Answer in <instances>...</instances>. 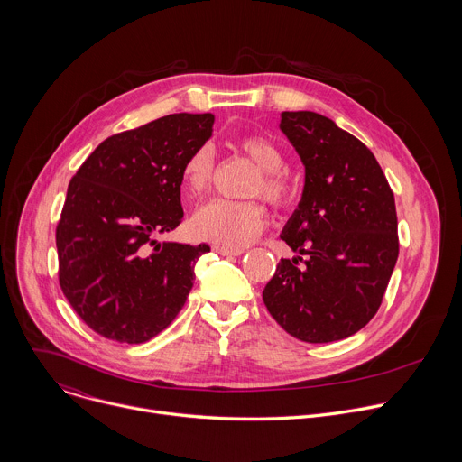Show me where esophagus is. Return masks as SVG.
<instances>
[{
	"label": "esophagus",
	"instance_id": "esophagus-1",
	"mask_svg": "<svg viewBox=\"0 0 462 462\" xmlns=\"http://www.w3.org/2000/svg\"><path fill=\"white\" fill-rule=\"evenodd\" d=\"M214 250H216L217 254H221V255H241V254L245 252L243 248H228V246H221V245L214 246Z\"/></svg>",
	"mask_w": 462,
	"mask_h": 462
}]
</instances>
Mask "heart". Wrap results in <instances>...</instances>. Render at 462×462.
<instances>
[{
  "label": "heart",
  "mask_w": 462,
  "mask_h": 462,
  "mask_svg": "<svg viewBox=\"0 0 462 462\" xmlns=\"http://www.w3.org/2000/svg\"><path fill=\"white\" fill-rule=\"evenodd\" d=\"M232 150L245 155L259 170L250 186V195H263L274 207H285L294 195L291 177L282 170L285 166L283 150L269 137L248 134L230 143ZM214 153L208 146L195 148L180 168L182 189L191 195H203L212 180ZM267 214L257 201L214 199L201 207L191 217V232L205 241L241 248L252 243L265 226Z\"/></svg>",
  "instance_id": "b5f03b06"
}]
</instances>
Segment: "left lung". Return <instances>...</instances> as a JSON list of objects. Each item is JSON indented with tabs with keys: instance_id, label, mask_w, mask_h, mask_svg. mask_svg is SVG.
I'll return each mask as SVG.
<instances>
[{
	"instance_id": "obj_1",
	"label": "left lung",
	"mask_w": 462,
	"mask_h": 462,
	"mask_svg": "<svg viewBox=\"0 0 462 462\" xmlns=\"http://www.w3.org/2000/svg\"><path fill=\"white\" fill-rule=\"evenodd\" d=\"M280 127L305 166L282 239L306 267L282 259L263 301L301 342L344 340L376 314L397 263L394 195L371 150L331 118L283 111Z\"/></svg>"
}]
</instances>
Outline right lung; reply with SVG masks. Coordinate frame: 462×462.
Wrapping results in <instances>:
<instances>
[{
  "mask_svg": "<svg viewBox=\"0 0 462 462\" xmlns=\"http://www.w3.org/2000/svg\"><path fill=\"white\" fill-rule=\"evenodd\" d=\"M212 125V113H175L122 131L71 179L56 226L58 280L100 337L148 342L182 309L195 263L210 246L157 237L182 221L180 168Z\"/></svg>",
  "mask_w": 462,
  "mask_h": 462,
  "instance_id": "1",
  "label": "right lung"
}]
</instances>
